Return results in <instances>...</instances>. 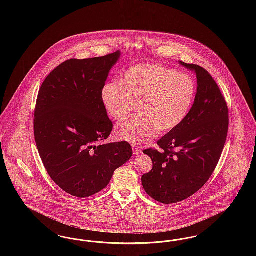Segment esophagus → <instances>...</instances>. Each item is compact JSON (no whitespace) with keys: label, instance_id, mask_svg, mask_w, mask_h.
<instances>
[{"label":"esophagus","instance_id":"obj_1","mask_svg":"<svg viewBox=\"0 0 256 256\" xmlns=\"http://www.w3.org/2000/svg\"><path fill=\"white\" fill-rule=\"evenodd\" d=\"M132 148H134V152L135 156H138V154H141V148H140L139 146L134 145V146H132Z\"/></svg>","mask_w":256,"mask_h":256}]
</instances>
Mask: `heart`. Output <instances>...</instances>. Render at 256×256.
Here are the masks:
<instances>
[{
  "label": "heart",
  "instance_id": "heart-1",
  "mask_svg": "<svg viewBox=\"0 0 256 256\" xmlns=\"http://www.w3.org/2000/svg\"><path fill=\"white\" fill-rule=\"evenodd\" d=\"M196 84L192 76L150 63L134 65L102 89V102L113 119L128 117L137 104L139 115L119 124L116 135L134 145L148 144L156 134L176 130L189 115Z\"/></svg>",
  "mask_w": 256,
  "mask_h": 256
}]
</instances>
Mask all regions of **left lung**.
<instances>
[{
  "mask_svg": "<svg viewBox=\"0 0 256 256\" xmlns=\"http://www.w3.org/2000/svg\"><path fill=\"white\" fill-rule=\"evenodd\" d=\"M196 76L195 102L185 121L146 148L152 169L143 174L146 194L164 204L194 195L209 180L219 162L228 130V108L219 86L202 67L180 61Z\"/></svg>",
  "mask_w": 256,
  "mask_h": 256,
  "instance_id": "8db88e82",
  "label": "left lung"
}]
</instances>
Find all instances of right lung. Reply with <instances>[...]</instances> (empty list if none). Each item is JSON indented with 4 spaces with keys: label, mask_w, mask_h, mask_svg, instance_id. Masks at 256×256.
Returning <instances> with one entry per match:
<instances>
[{
    "label": "right lung",
    "mask_w": 256,
    "mask_h": 256,
    "mask_svg": "<svg viewBox=\"0 0 256 256\" xmlns=\"http://www.w3.org/2000/svg\"><path fill=\"white\" fill-rule=\"evenodd\" d=\"M121 52L65 61L42 84L34 111V138L50 178L63 191L87 198L104 189L132 156L126 142L100 144L113 124L102 89Z\"/></svg>",
    "instance_id": "obj_1"
}]
</instances>
